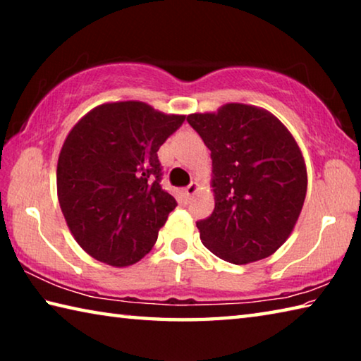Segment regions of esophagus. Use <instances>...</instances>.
<instances>
[{
    "instance_id": "1",
    "label": "esophagus",
    "mask_w": 361,
    "mask_h": 361,
    "mask_svg": "<svg viewBox=\"0 0 361 361\" xmlns=\"http://www.w3.org/2000/svg\"><path fill=\"white\" fill-rule=\"evenodd\" d=\"M183 191H185V195L186 197H191V195L197 191V183H191V185H188L185 189H183Z\"/></svg>"
}]
</instances>
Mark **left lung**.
<instances>
[{
    "instance_id": "obj_1",
    "label": "left lung",
    "mask_w": 361,
    "mask_h": 361,
    "mask_svg": "<svg viewBox=\"0 0 361 361\" xmlns=\"http://www.w3.org/2000/svg\"><path fill=\"white\" fill-rule=\"evenodd\" d=\"M188 122L213 162L215 210L195 223L200 240L232 264L271 256L291 234L307 191L295 138L271 113L240 103Z\"/></svg>"
}]
</instances>
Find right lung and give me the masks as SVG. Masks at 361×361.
Returning a JSON list of instances; mask_svg holds the SVG:
<instances>
[{
	"instance_id": "obj_1",
	"label": "right lung",
	"mask_w": 361,
	"mask_h": 361,
	"mask_svg": "<svg viewBox=\"0 0 361 361\" xmlns=\"http://www.w3.org/2000/svg\"><path fill=\"white\" fill-rule=\"evenodd\" d=\"M186 116L142 102L105 103L73 127L57 164L66 224L92 258L135 264L157 240L176 200L162 189L157 151Z\"/></svg>"
}]
</instances>
